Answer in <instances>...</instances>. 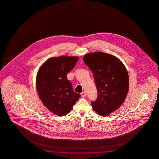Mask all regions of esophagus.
<instances>
[{"label":"esophagus","mask_w":159,"mask_h":159,"mask_svg":"<svg viewBox=\"0 0 159 159\" xmlns=\"http://www.w3.org/2000/svg\"><path fill=\"white\" fill-rule=\"evenodd\" d=\"M81 96L82 97H84L86 96V92H82L81 93Z\"/></svg>","instance_id":"esophagus-1"}]
</instances>
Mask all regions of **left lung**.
Returning a JSON list of instances; mask_svg holds the SVG:
<instances>
[{
    "mask_svg": "<svg viewBox=\"0 0 159 159\" xmlns=\"http://www.w3.org/2000/svg\"><path fill=\"white\" fill-rule=\"evenodd\" d=\"M84 61L93 74L98 92L92 107L101 116L109 115L126 98L129 88L126 68L117 57L102 52L86 54Z\"/></svg>",
    "mask_w": 159,
    "mask_h": 159,
    "instance_id": "8db88e82",
    "label": "left lung"
}]
</instances>
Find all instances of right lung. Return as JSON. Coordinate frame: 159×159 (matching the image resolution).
Segmentation results:
<instances>
[{
	"instance_id": "1",
	"label": "right lung",
	"mask_w": 159,
	"mask_h": 159,
	"mask_svg": "<svg viewBox=\"0 0 159 159\" xmlns=\"http://www.w3.org/2000/svg\"><path fill=\"white\" fill-rule=\"evenodd\" d=\"M78 57L62 56L47 59L40 66L36 88L43 105L57 116L66 115L81 95L73 89L67 74L72 70Z\"/></svg>"
}]
</instances>
